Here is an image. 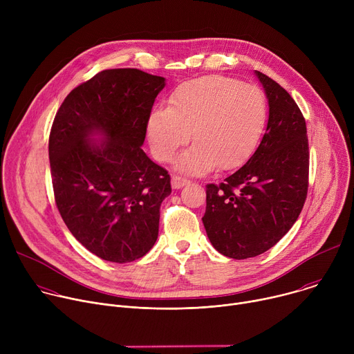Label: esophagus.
Returning <instances> with one entry per match:
<instances>
[{
  "label": "esophagus",
  "instance_id": "esophagus-1",
  "mask_svg": "<svg viewBox=\"0 0 354 354\" xmlns=\"http://www.w3.org/2000/svg\"><path fill=\"white\" fill-rule=\"evenodd\" d=\"M190 180H187L186 178H182V176H178V175H174L172 176V187L174 189H180L183 187L185 185H187Z\"/></svg>",
  "mask_w": 354,
  "mask_h": 354
}]
</instances>
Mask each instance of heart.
Listing matches in <instances>:
<instances>
[{
	"label": "heart",
	"instance_id": "obj_1",
	"mask_svg": "<svg viewBox=\"0 0 354 354\" xmlns=\"http://www.w3.org/2000/svg\"><path fill=\"white\" fill-rule=\"evenodd\" d=\"M268 100L252 84L223 75H206L180 84L168 108L157 109L147 122L154 157L168 162L192 138L196 141L175 161L176 169L203 175L242 165L254 153L266 124Z\"/></svg>",
	"mask_w": 354,
	"mask_h": 354
}]
</instances>
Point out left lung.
<instances>
[{
  "mask_svg": "<svg viewBox=\"0 0 354 354\" xmlns=\"http://www.w3.org/2000/svg\"><path fill=\"white\" fill-rule=\"evenodd\" d=\"M268 104L266 133L252 157L220 185L206 186L203 224L212 245L232 259L258 257L297 221L308 190L304 116L290 93L255 71Z\"/></svg>",
  "mask_w": 354,
  "mask_h": 354,
  "instance_id": "left-lung-1",
  "label": "left lung"
}]
</instances>
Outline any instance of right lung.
<instances>
[{
    "instance_id": "1",
    "label": "right lung",
    "mask_w": 354,
    "mask_h": 354,
    "mask_svg": "<svg viewBox=\"0 0 354 354\" xmlns=\"http://www.w3.org/2000/svg\"><path fill=\"white\" fill-rule=\"evenodd\" d=\"M165 78L137 68L97 73L62 104L48 158L63 221L97 258L127 263L158 238L168 172L142 151L147 122Z\"/></svg>"
}]
</instances>
